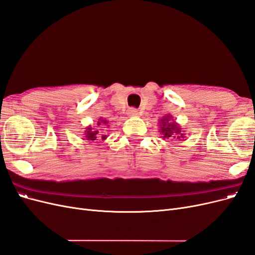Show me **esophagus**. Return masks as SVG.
Listing matches in <instances>:
<instances>
[{
    "label": "esophagus",
    "mask_w": 255,
    "mask_h": 255,
    "mask_svg": "<svg viewBox=\"0 0 255 255\" xmlns=\"http://www.w3.org/2000/svg\"><path fill=\"white\" fill-rule=\"evenodd\" d=\"M128 114L129 116H137L139 113H138V111L136 109H134V107H130V109L128 110Z\"/></svg>",
    "instance_id": "34e87169"
}]
</instances>
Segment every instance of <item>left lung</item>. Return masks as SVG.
Here are the masks:
<instances>
[{"instance_id":"1","label":"left lung","mask_w":255,"mask_h":255,"mask_svg":"<svg viewBox=\"0 0 255 255\" xmlns=\"http://www.w3.org/2000/svg\"><path fill=\"white\" fill-rule=\"evenodd\" d=\"M160 133H161V137L164 138H174V139H182L184 138V134L182 133V130L180 128V127L176 125V123L173 121H171L170 117L167 116V117H164L163 119L160 120Z\"/></svg>"}]
</instances>
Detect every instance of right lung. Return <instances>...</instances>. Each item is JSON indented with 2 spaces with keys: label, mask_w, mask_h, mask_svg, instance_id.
I'll return each instance as SVG.
<instances>
[{
  "label": "right lung",
  "mask_w": 255,
  "mask_h": 255,
  "mask_svg": "<svg viewBox=\"0 0 255 255\" xmlns=\"http://www.w3.org/2000/svg\"><path fill=\"white\" fill-rule=\"evenodd\" d=\"M107 121L106 120H101V122H99L98 126H103L106 125ZM99 130H104L101 128H86V140H104L106 138V135L101 134V132Z\"/></svg>",
  "instance_id": "1"
}]
</instances>
